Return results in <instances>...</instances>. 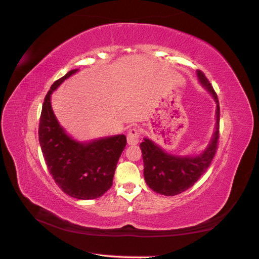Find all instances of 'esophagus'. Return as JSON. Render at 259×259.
<instances>
[{"label":"esophagus","instance_id":"esophagus-1","mask_svg":"<svg viewBox=\"0 0 259 259\" xmlns=\"http://www.w3.org/2000/svg\"><path fill=\"white\" fill-rule=\"evenodd\" d=\"M139 139H140V129L138 128H131L128 131V135H127V141L128 144L131 145H135L139 142Z\"/></svg>","mask_w":259,"mask_h":259}]
</instances>
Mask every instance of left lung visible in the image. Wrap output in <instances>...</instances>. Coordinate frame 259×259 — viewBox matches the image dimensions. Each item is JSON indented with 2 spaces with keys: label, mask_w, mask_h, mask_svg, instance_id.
Masks as SVG:
<instances>
[{
  "label": "left lung",
  "mask_w": 259,
  "mask_h": 259,
  "mask_svg": "<svg viewBox=\"0 0 259 259\" xmlns=\"http://www.w3.org/2000/svg\"><path fill=\"white\" fill-rule=\"evenodd\" d=\"M199 81L207 89L217 103V124L213 138L203 151V153L195 157H181L165 153L155 143L144 139L140 143L144 163V180L148 186L155 193L165 196H175L187 190L205 173L213 160L218 150V141L220 136V107L217 93L205 77L204 73L197 71Z\"/></svg>",
  "instance_id": "8db88e82"
}]
</instances>
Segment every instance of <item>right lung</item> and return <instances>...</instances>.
<instances>
[{
	"label": "right lung",
	"mask_w": 259,
	"mask_h": 259,
	"mask_svg": "<svg viewBox=\"0 0 259 259\" xmlns=\"http://www.w3.org/2000/svg\"><path fill=\"white\" fill-rule=\"evenodd\" d=\"M76 71L68 72L51 85L42 104L38 136L46 164L56 184L66 195L89 200L103 196L111 187L127 139L119 135L84 144L65 134L51 108L50 96Z\"/></svg>",
	"instance_id": "add662e5"
}]
</instances>
